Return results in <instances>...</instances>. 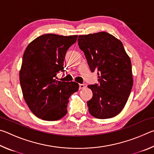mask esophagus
Instances as JSON below:
<instances>
[{
	"label": "esophagus",
	"mask_w": 154,
	"mask_h": 154,
	"mask_svg": "<svg viewBox=\"0 0 154 154\" xmlns=\"http://www.w3.org/2000/svg\"><path fill=\"white\" fill-rule=\"evenodd\" d=\"M87 87V85L85 84V83H83V84H79V89L80 90H82V89H84Z\"/></svg>",
	"instance_id": "34e87169"
}]
</instances>
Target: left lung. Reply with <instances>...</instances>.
I'll use <instances>...</instances> for the list:
<instances>
[{
  "instance_id": "1",
  "label": "left lung",
  "mask_w": 154,
  "mask_h": 154,
  "mask_svg": "<svg viewBox=\"0 0 154 154\" xmlns=\"http://www.w3.org/2000/svg\"><path fill=\"white\" fill-rule=\"evenodd\" d=\"M78 45L92 72H98L99 83L89 85L92 98L87 102L96 118H111L124 109L133 78L130 57L120 41L106 32L79 35Z\"/></svg>"
}]
</instances>
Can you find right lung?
Returning a JSON list of instances; mask_svg holds the SVG:
<instances>
[{"mask_svg": "<svg viewBox=\"0 0 154 154\" xmlns=\"http://www.w3.org/2000/svg\"><path fill=\"white\" fill-rule=\"evenodd\" d=\"M77 35L45 34L28 44L23 55L20 82L24 98L37 118L47 121L61 119L67 113L69 97L78 91L77 83L57 80L64 71L66 53Z\"/></svg>", "mask_w": 154, "mask_h": 154, "instance_id": "1", "label": "right lung"}]
</instances>
